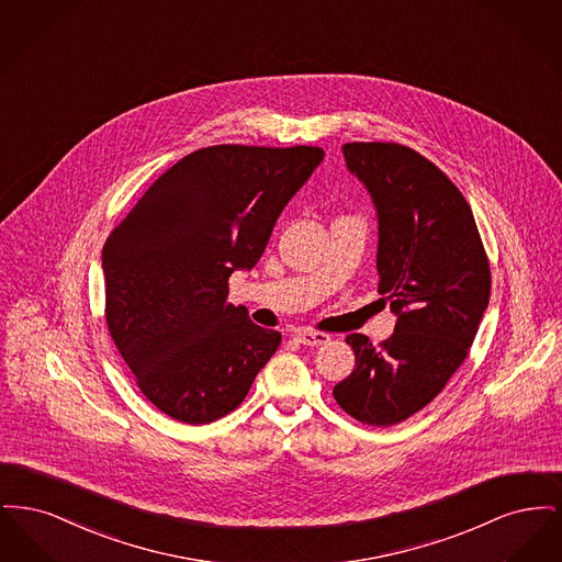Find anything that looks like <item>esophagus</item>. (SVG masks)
I'll use <instances>...</instances> for the list:
<instances>
[{
  "label": "esophagus",
  "mask_w": 562,
  "mask_h": 562,
  "mask_svg": "<svg viewBox=\"0 0 562 562\" xmlns=\"http://www.w3.org/2000/svg\"><path fill=\"white\" fill-rule=\"evenodd\" d=\"M294 339L305 348H318V346H324V344L330 341V337L326 333H312V330H299L294 335Z\"/></svg>",
  "instance_id": "esophagus-1"
}]
</instances>
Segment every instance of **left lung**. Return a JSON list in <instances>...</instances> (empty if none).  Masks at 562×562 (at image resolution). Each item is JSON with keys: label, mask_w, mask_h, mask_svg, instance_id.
Wrapping results in <instances>:
<instances>
[{"label": "left lung", "mask_w": 562, "mask_h": 562, "mask_svg": "<svg viewBox=\"0 0 562 562\" xmlns=\"http://www.w3.org/2000/svg\"><path fill=\"white\" fill-rule=\"evenodd\" d=\"M344 156L371 193L379 293L398 321L379 348L346 337L356 367L333 396L353 419L385 428L434 401L465 360L491 269L470 204L438 166L398 143H348Z\"/></svg>", "instance_id": "8db88e82"}]
</instances>
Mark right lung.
Here are the masks:
<instances>
[{"label": "right lung", "instance_id": "right-lung-1", "mask_svg": "<svg viewBox=\"0 0 562 562\" xmlns=\"http://www.w3.org/2000/svg\"><path fill=\"white\" fill-rule=\"evenodd\" d=\"M324 160L321 147L214 145L177 161L103 246L105 318L136 385L168 417L232 413L282 341L227 303L273 225Z\"/></svg>", "mask_w": 562, "mask_h": 562}]
</instances>
